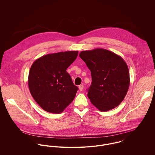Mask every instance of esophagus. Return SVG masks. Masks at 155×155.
<instances>
[{
  "label": "esophagus",
  "instance_id": "34e87169",
  "mask_svg": "<svg viewBox=\"0 0 155 155\" xmlns=\"http://www.w3.org/2000/svg\"><path fill=\"white\" fill-rule=\"evenodd\" d=\"M79 90L81 91H82L83 90V89H84V85H79Z\"/></svg>",
  "mask_w": 155,
  "mask_h": 155
}]
</instances>
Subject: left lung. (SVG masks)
<instances>
[{
  "label": "left lung",
  "mask_w": 155,
  "mask_h": 155,
  "mask_svg": "<svg viewBox=\"0 0 155 155\" xmlns=\"http://www.w3.org/2000/svg\"><path fill=\"white\" fill-rule=\"evenodd\" d=\"M79 57L91 73L92 84L88 97L99 110L107 111L118 106L130 87L128 67L119 55L107 49L82 51Z\"/></svg>",
  "instance_id": "obj_1"
}]
</instances>
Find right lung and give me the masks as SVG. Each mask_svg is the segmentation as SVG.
I'll use <instances>...</instances> for the list:
<instances>
[{"label": "right lung", "mask_w": 155, "mask_h": 155, "mask_svg": "<svg viewBox=\"0 0 155 155\" xmlns=\"http://www.w3.org/2000/svg\"><path fill=\"white\" fill-rule=\"evenodd\" d=\"M78 54L76 51L49 54L31 65L28 78L30 92L44 110L61 113L74 100L78 88L66 70Z\"/></svg>", "instance_id": "add662e5"}]
</instances>
